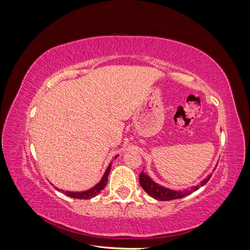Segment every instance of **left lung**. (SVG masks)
Wrapping results in <instances>:
<instances>
[{"instance_id":"8db88e82","label":"left lung","mask_w":250,"mask_h":250,"mask_svg":"<svg viewBox=\"0 0 250 250\" xmlns=\"http://www.w3.org/2000/svg\"><path fill=\"white\" fill-rule=\"evenodd\" d=\"M211 175H208L206 179L201 181L200 186H195L191 188L190 190H186V191H173L170 190V188H164L160 185H157L156 183L151 179L146 173L142 172L140 174V185L144 188V191L148 193L151 197H153L157 200L161 201H167V200H173V199H178V198H183L185 196H188L192 194L193 192L197 191L198 188L202 186L206 185L208 181L209 180Z\"/></svg>"}]
</instances>
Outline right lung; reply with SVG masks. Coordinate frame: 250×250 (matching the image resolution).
Segmentation results:
<instances>
[{
	"instance_id": "1",
	"label": "right lung",
	"mask_w": 250,
	"mask_h": 250,
	"mask_svg": "<svg viewBox=\"0 0 250 250\" xmlns=\"http://www.w3.org/2000/svg\"><path fill=\"white\" fill-rule=\"evenodd\" d=\"M110 167H111V165H109L108 168L106 169V171H105L102 179L100 180V183H98L94 188H90V190H87V191H84V192H69V191H65L64 194L69 196V197L77 198V199H90V198L95 197V196L99 194L105 188V186L107 185V179H108V175H109V172H110Z\"/></svg>"
}]
</instances>
